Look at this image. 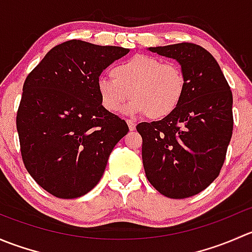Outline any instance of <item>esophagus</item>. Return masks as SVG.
<instances>
[{
	"label": "esophagus",
	"instance_id": "34e87169",
	"mask_svg": "<svg viewBox=\"0 0 252 252\" xmlns=\"http://www.w3.org/2000/svg\"><path fill=\"white\" fill-rule=\"evenodd\" d=\"M126 123H128V126H129V129H130L131 131H133V130H135L136 123H135V122L133 121V119H126Z\"/></svg>",
	"mask_w": 252,
	"mask_h": 252
}]
</instances>
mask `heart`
<instances>
[{
    "label": "heart",
    "mask_w": 252,
    "mask_h": 252,
    "mask_svg": "<svg viewBox=\"0 0 252 252\" xmlns=\"http://www.w3.org/2000/svg\"><path fill=\"white\" fill-rule=\"evenodd\" d=\"M111 77L96 81L98 97L111 113H146L159 121L173 114L187 91V75L179 64L150 55H135L111 68Z\"/></svg>",
    "instance_id": "b5f03b06"
}]
</instances>
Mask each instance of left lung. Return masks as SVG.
Instances as JSON below:
<instances>
[{"label":"left lung","mask_w":252,"mask_h":252,"mask_svg":"<svg viewBox=\"0 0 252 252\" xmlns=\"http://www.w3.org/2000/svg\"><path fill=\"white\" fill-rule=\"evenodd\" d=\"M150 51L180 63L187 91L173 114L136 126L145 174L162 195L185 199L220 175L233 134V94L217 61L204 47L182 42Z\"/></svg>","instance_id":"1"}]
</instances>
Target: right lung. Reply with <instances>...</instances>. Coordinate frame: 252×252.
I'll return each mask as SVG.
<instances>
[{
  "mask_svg": "<svg viewBox=\"0 0 252 252\" xmlns=\"http://www.w3.org/2000/svg\"><path fill=\"white\" fill-rule=\"evenodd\" d=\"M129 52L69 40L47 52L28 74L17 112L23 162L35 182L60 199L96 187L116 144L129 131L106 111L96 81Z\"/></svg>",
  "mask_w": 252,
  "mask_h": 252,
  "instance_id": "1",
  "label": "right lung"
}]
</instances>
